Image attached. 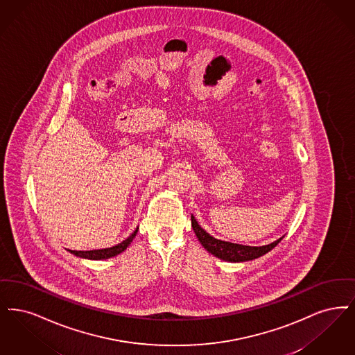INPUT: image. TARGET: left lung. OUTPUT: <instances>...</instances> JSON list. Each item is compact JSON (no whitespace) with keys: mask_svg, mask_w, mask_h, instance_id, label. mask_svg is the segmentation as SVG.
I'll use <instances>...</instances> for the list:
<instances>
[{"mask_svg":"<svg viewBox=\"0 0 355 355\" xmlns=\"http://www.w3.org/2000/svg\"><path fill=\"white\" fill-rule=\"evenodd\" d=\"M191 221H192L193 232L198 236L201 245L205 248L209 253H212L214 256H216L221 260H225V261L243 262L259 259L265 253L270 252L282 240V237H281V239H278L277 241H275L269 245H263V247H248V245L233 244V243L221 241V240H217L215 237H212L209 233H207L201 228L192 215H191Z\"/></svg>","mask_w":355,"mask_h":355,"instance_id":"obj_1","label":"left lung"}]
</instances>
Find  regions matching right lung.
<instances>
[{
    "mask_svg": "<svg viewBox=\"0 0 355 355\" xmlns=\"http://www.w3.org/2000/svg\"><path fill=\"white\" fill-rule=\"evenodd\" d=\"M137 231L134 232L130 237H127L124 241L121 244L115 245V247L107 248V249H96V250H70L73 254L83 257V259H90V260H105V259H110L114 257L119 253H122L124 249L131 244V241L134 240V237L137 236Z\"/></svg>",
    "mask_w": 355,
    "mask_h": 355,
    "instance_id": "obj_1",
    "label": "right lung"
}]
</instances>
